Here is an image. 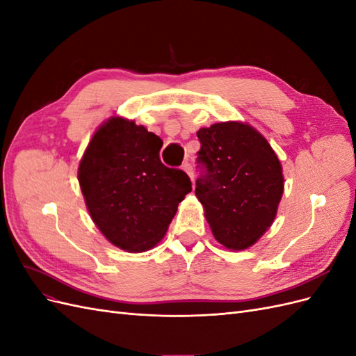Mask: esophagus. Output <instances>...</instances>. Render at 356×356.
Returning a JSON list of instances; mask_svg holds the SVG:
<instances>
[{
  "instance_id": "34e87169",
  "label": "esophagus",
  "mask_w": 356,
  "mask_h": 356,
  "mask_svg": "<svg viewBox=\"0 0 356 356\" xmlns=\"http://www.w3.org/2000/svg\"><path fill=\"white\" fill-rule=\"evenodd\" d=\"M181 169L182 170H184L186 172V174L191 178V181H193V178H195V177H193V168H191V165L188 163V161H186V163H182V166H181Z\"/></svg>"
}]
</instances>
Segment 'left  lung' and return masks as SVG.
<instances>
[{
	"mask_svg": "<svg viewBox=\"0 0 356 356\" xmlns=\"http://www.w3.org/2000/svg\"><path fill=\"white\" fill-rule=\"evenodd\" d=\"M197 138L207 175L196 182V197L213 238L230 251L248 250L276 218L285 182L281 161L245 122L200 127Z\"/></svg>",
	"mask_w": 356,
	"mask_h": 356,
	"instance_id": "8db88e82",
	"label": "left lung"
}]
</instances>
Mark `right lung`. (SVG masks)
I'll return each instance as SVG.
<instances>
[{
  "instance_id": "right-lung-1",
  "label": "right lung",
  "mask_w": 356,
  "mask_h": 356,
  "mask_svg": "<svg viewBox=\"0 0 356 356\" xmlns=\"http://www.w3.org/2000/svg\"><path fill=\"white\" fill-rule=\"evenodd\" d=\"M161 145L145 126L113 115L96 129L80 160L79 182L90 218L123 251L154 248L191 191L186 172L160 161Z\"/></svg>"
}]
</instances>
